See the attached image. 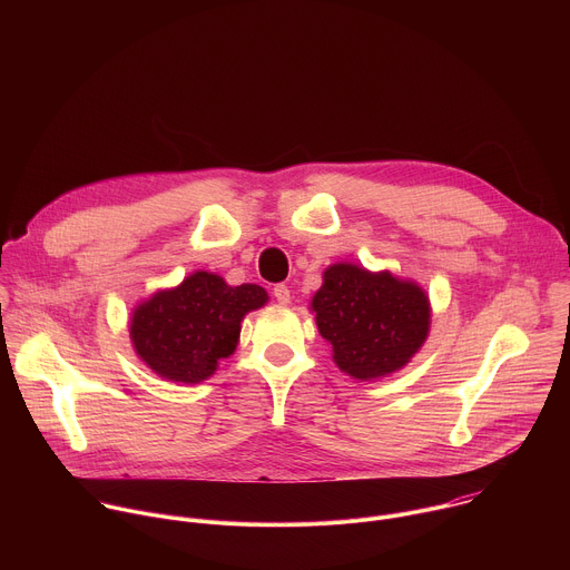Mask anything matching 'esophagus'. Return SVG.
Segmentation results:
<instances>
[{
  "instance_id": "34e87169",
  "label": "esophagus",
  "mask_w": 570,
  "mask_h": 570,
  "mask_svg": "<svg viewBox=\"0 0 570 570\" xmlns=\"http://www.w3.org/2000/svg\"><path fill=\"white\" fill-rule=\"evenodd\" d=\"M273 295H275V299H277L279 304H288V302H291V291H288L286 284H277V286L273 288Z\"/></svg>"
}]
</instances>
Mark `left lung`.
<instances>
[{
    "instance_id": "8db88e82",
    "label": "left lung",
    "mask_w": 570,
    "mask_h": 570,
    "mask_svg": "<svg viewBox=\"0 0 570 570\" xmlns=\"http://www.w3.org/2000/svg\"><path fill=\"white\" fill-rule=\"evenodd\" d=\"M311 311L320 336L332 343L336 365L361 381L411 363L431 327L429 295L415 282L354 264L324 271Z\"/></svg>"
}]
</instances>
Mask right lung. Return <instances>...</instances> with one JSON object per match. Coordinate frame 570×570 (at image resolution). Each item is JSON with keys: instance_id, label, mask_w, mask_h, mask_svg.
Instances as JSON below:
<instances>
[{"instance_id": "1", "label": "right lung", "mask_w": 570, "mask_h": 570, "mask_svg": "<svg viewBox=\"0 0 570 570\" xmlns=\"http://www.w3.org/2000/svg\"><path fill=\"white\" fill-rule=\"evenodd\" d=\"M266 302L268 293L257 284L229 286L214 273L196 271L180 286L137 304L130 341L157 376L200 383L216 372L218 361L234 354L243 315Z\"/></svg>"}]
</instances>
